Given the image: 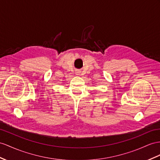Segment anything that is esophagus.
<instances>
[{"label": "esophagus", "instance_id": "1", "mask_svg": "<svg viewBox=\"0 0 160 160\" xmlns=\"http://www.w3.org/2000/svg\"><path fill=\"white\" fill-rule=\"evenodd\" d=\"M76 73H79V72H76Z\"/></svg>", "mask_w": 160, "mask_h": 160}]
</instances>
